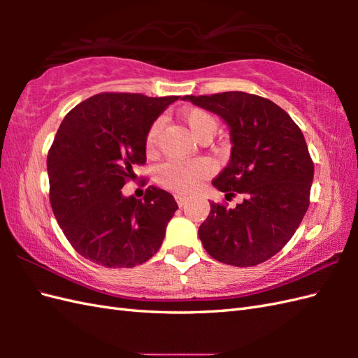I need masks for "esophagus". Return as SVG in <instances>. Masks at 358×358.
I'll return each mask as SVG.
<instances>
[{
	"label": "esophagus",
	"mask_w": 358,
	"mask_h": 358,
	"mask_svg": "<svg viewBox=\"0 0 358 358\" xmlns=\"http://www.w3.org/2000/svg\"><path fill=\"white\" fill-rule=\"evenodd\" d=\"M175 201H177L178 206L181 208V206H185V204H186L187 196H185V195H175Z\"/></svg>",
	"instance_id": "34e87169"
}]
</instances>
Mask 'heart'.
Listing matches in <instances>:
<instances>
[{
  "label": "heart",
  "instance_id": "obj_1",
  "mask_svg": "<svg viewBox=\"0 0 358 358\" xmlns=\"http://www.w3.org/2000/svg\"><path fill=\"white\" fill-rule=\"evenodd\" d=\"M181 120L185 121L189 132L196 141H209L217 132V121L209 112L192 108L181 113ZM159 134V123H154L146 135V149L154 150L157 146ZM210 173V164L203 159H192V162H167L157 172V181L163 187L172 192L189 194L199 187L200 181Z\"/></svg>",
  "mask_w": 358,
  "mask_h": 358
}]
</instances>
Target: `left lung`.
I'll return each mask as SVG.
<instances>
[{
	"instance_id": "left-lung-1",
	"label": "left lung",
	"mask_w": 358,
	"mask_h": 358,
	"mask_svg": "<svg viewBox=\"0 0 358 358\" xmlns=\"http://www.w3.org/2000/svg\"><path fill=\"white\" fill-rule=\"evenodd\" d=\"M181 100L215 113L229 127V163L212 185L226 196H243L234 209L210 203L199 229L204 249L238 268L269 260L292 238L309 206L314 163L300 127L280 106L252 94Z\"/></svg>"
}]
</instances>
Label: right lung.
<instances>
[{"instance_id": "right-lung-1", "label": "right lung", "mask_w": 358, "mask_h": 358, "mask_svg": "<svg viewBox=\"0 0 358 358\" xmlns=\"http://www.w3.org/2000/svg\"><path fill=\"white\" fill-rule=\"evenodd\" d=\"M178 96L98 94L67 113L48 155L50 204L80 255L104 268H134L157 254L175 199L154 186L141 200L121 189L146 163V135Z\"/></svg>"}]
</instances>
